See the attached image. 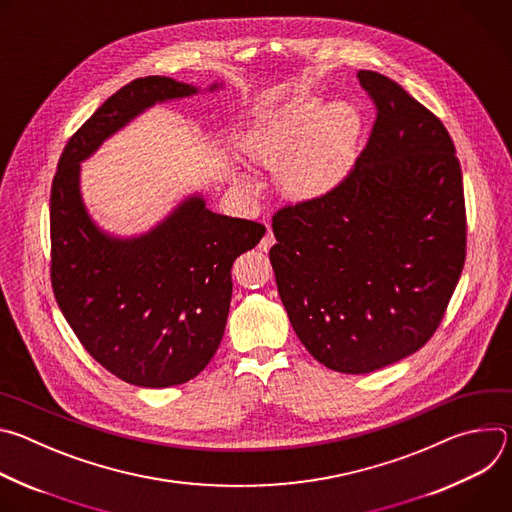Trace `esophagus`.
<instances>
[{"instance_id":"esophagus-1","label":"esophagus","mask_w":512,"mask_h":512,"mask_svg":"<svg viewBox=\"0 0 512 512\" xmlns=\"http://www.w3.org/2000/svg\"><path fill=\"white\" fill-rule=\"evenodd\" d=\"M273 245H275V237H273V233H271V229H267V233H265V237H263V239H261V241H259V249H261V251H265V253H267V251H269V249H271V247H273Z\"/></svg>"}]
</instances>
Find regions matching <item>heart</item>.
Wrapping results in <instances>:
<instances>
[{
	"label": "heart",
	"mask_w": 512,
	"mask_h": 512,
	"mask_svg": "<svg viewBox=\"0 0 512 512\" xmlns=\"http://www.w3.org/2000/svg\"><path fill=\"white\" fill-rule=\"evenodd\" d=\"M360 115L350 103L324 105L318 97H298L261 119L241 137L245 158L277 170L281 190L291 198H318L334 190L352 168L360 135ZM239 182L251 180L239 174Z\"/></svg>",
	"instance_id": "heart-1"
}]
</instances>
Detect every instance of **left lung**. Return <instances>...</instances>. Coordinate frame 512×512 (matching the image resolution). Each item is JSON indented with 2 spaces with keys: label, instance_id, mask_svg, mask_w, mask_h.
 Listing matches in <instances>:
<instances>
[{
  "label": "left lung",
  "instance_id": "1",
  "mask_svg": "<svg viewBox=\"0 0 512 512\" xmlns=\"http://www.w3.org/2000/svg\"><path fill=\"white\" fill-rule=\"evenodd\" d=\"M377 121L328 194L273 216L269 251L291 326L324 367L362 375L417 352L440 326L466 261L454 141L401 85L358 70Z\"/></svg>",
  "mask_w": 512,
  "mask_h": 512
}]
</instances>
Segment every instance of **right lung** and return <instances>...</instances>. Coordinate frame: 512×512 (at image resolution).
Here are the masks:
<instances>
[{"instance_id": "right-lung-1", "label": "right lung", "mask_w": 512, "mask_h": 512, "mask_svg": "<svg viewBox=\"0 0 512 512\" xmlns=\"http://www.w3.org/2000/svg\"><path fill=\"white\" fill-rule=\"evenodd\" d=\"M223 89L212 83L206 91ZM170 77L135 79L72 135L50 192L52 289L87 352L121 381L164 389L194 379L223 340L235 259L265 227L216 214L186 196L148 233L103 231L81 194V164L111 135L158 103L198 95Z\"/></svg>"}]
</instances>
